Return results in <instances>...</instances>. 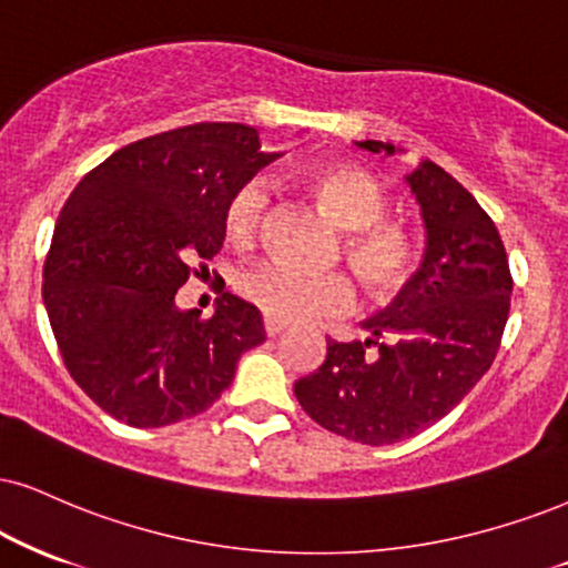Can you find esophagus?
Listing matches in <instances>:
<instances>
[{"label":"esophagus","mask_w":568,"mask_h":568,"mask_svg":"<svg viewBox=\"0 0 568 568\" xmlns=\"http://www.w3.org/2000/svg\"><path fill=\"white\" fill-rule=\"evenodd\" d=\"M263 326H265V334H268V337H276V334H282L284 328H286L284 321H276V318H271V316L263 318Z\"/></svg>","instance_id":"1"}]
</instances>
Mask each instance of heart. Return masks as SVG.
Returning a JSON list of instances; mask_svg holds the SVG:
<instances>
[{"instance_id": "obj_1", "label": "heart", "mask_w": 568, "mask_h": 568, "mask_svg": "<svg viewBox=\"0 0 568 568\" xmlns=\"http://www.w3.org/2000/svg\"><path fill=\"white\" fill-rule=\"evenodd\" d=\"M307 189L328 219L345 229L342 255L376 297H392L410 282L416 247L410 234L387 215V192L371 173L355 165H321L307 176ZM268 189L250 179L234 189L223 210V229L231 244L250 247L268 221ZM244 300L265 316L284 321H316L353 311L355 286L345 273H313L284 261H265L240 276Z\"/></svg>"}]
</instances>
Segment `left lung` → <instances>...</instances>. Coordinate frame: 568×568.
<instances>
[{
	"label": "left lung",
	"instance_id": "obj_1",
	"mask_svg": "<svg viewBox=\"0 0 568 568\" xmlns=\"http://www.w3.org/2000/svg\"><path fill=\"white\" fill-rule=\"evenodd\" d=\"M395 155V146L358 142ZM422 205V268L387 311L363 321L368 339H326V361L295 382L303 410L361 445H395L447 416L498 355L510 307L508 255L471 192L432 160L410 176Z\"/></svg>",
	"mask_w": 568,
	"mask_h": 568
}]
</instances>
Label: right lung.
<instances>
[{"instance_id":"add662e5","label":"right lung","mask_w":568,"mask_h":568,"mask_svg":"<svg viewBox=\"0 0 568 568\" xmlns=\"http://www.w3.org/2000/svg\"><path fill=\"white\" fill-rule=\"evenodd\" d=\"M244 123H194L123 146L79 181L54 226L44 305L73 382L118 422L197 416L265 339L255 305L223 292L210 318L176 292L226 240L234 189L268 165Z\"/></svg>"}]
</instances>
